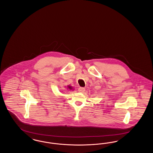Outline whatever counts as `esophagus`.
I'll use <instances>...</instances> for the list:
<instances>
[{"instance_id":"obj_1","label":"esophagus","mask_w":153,"mask_h":153,"mask_svg":"<svg viewBox=\"0 0 153 153\" xmlns=\"http://www.w3.org/2000/svg\"><path fill=\"white\" fill-rule=\"evenodd\" d=\"M78 91H79V92L82 93V92H84L85 91V88L83 87H80L78 89Z\"/></svg>"}]
</instances>
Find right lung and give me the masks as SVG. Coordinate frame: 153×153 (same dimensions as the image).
Instances as JSON below:
<instances>
[{"mask_svg": "<svg viewBox=\"0 0 153 153\" xmlns=\"http://www.w3.org/2000/svg\"><path fill=\"white\" fill-rule=\"evenodd\" d=\"M68 89H69V90H72V89H73L72 87H71V86H70V85H68Z\"/></svg>", "mask_w": 153, "mask_h": 153, "instance_id": "obj_1", "label": "right lung"}]
</instances>
